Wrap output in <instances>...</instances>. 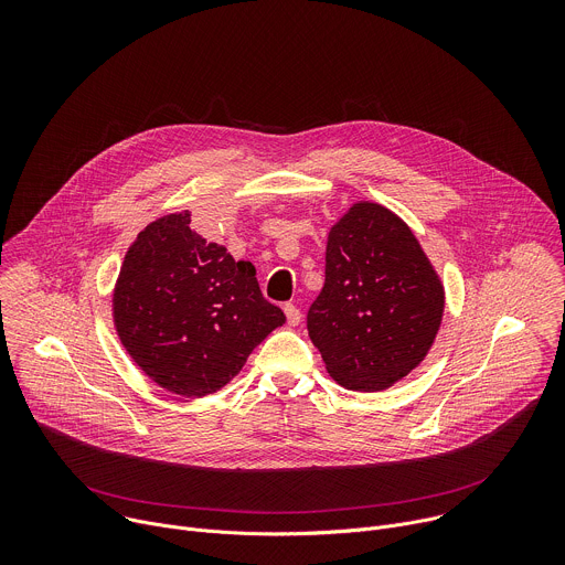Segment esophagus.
<instances>
[{"instance_id": "obj_1", "label": "esophagus", "mask_w": 565, "mask_h": 565, "mask_svg": "<svg viewBox=\"0 0 565 565\" xmlns=\"http://www.w3.org/2000/svg\"><path fill=\"white\" fill-rule=\"evenodd\" d=\"M284 312H286L288 327H297L299 321H301V312H299V308H297L295 303H286V306H284Z\"/></svg>"}]
</instances>
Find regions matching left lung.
<instances>
[{
  "mask_svg": "<svg viewBox=\"0 0 565 565\" xmlns=\"http://www.w3.org/2000/svg\"><path fill=\"white\" fill-rule=\"evenodd\" d=\"M443 312L445 286L412 227L380 203H353L329 232L327 281L308 310L331 377L388 388L427 358Z\"/></svg>",
  "mask_w": 565,
  "mask_h": 565,
  "instance_id": "obj_1",
  "label": "left lung"
}]
</instances>
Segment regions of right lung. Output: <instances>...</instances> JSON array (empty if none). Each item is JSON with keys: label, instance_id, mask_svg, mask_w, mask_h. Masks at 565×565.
<instances>
[{"label": "right lung", "instance_id": "right-lung-1", "mask_svg": "<svg viewBox=\"0 0 565 565\" xmlns=\"http://www.w3.org/2000/svg\"><path fill=\"white\" fill-rule=\"evenodd\" d=\"M190 210L138 232L114 288V327L160 388L203 397L225 386L286 317L257 270L196 234Z\"/></svg>", "mask_w": 565, "mask_h": 565}]
</instances>
